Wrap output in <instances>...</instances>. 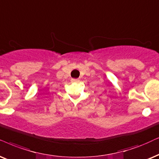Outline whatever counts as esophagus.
<instances>
[{"instance_id":"obj_1","label":"esophagus","mask_w":159,"mask_h":159,"mask_svg":"<svg viewBox=\"0 0 159 159\" xmlns=\"http://www.w3.org/2000/svg\"><path fill=\"white\" fill-rule=\"evenodd\" d=\"M72 81H74V82H78V81H79V80H78V79H73H73H72Z\"/></svg>"}]
</instances>
